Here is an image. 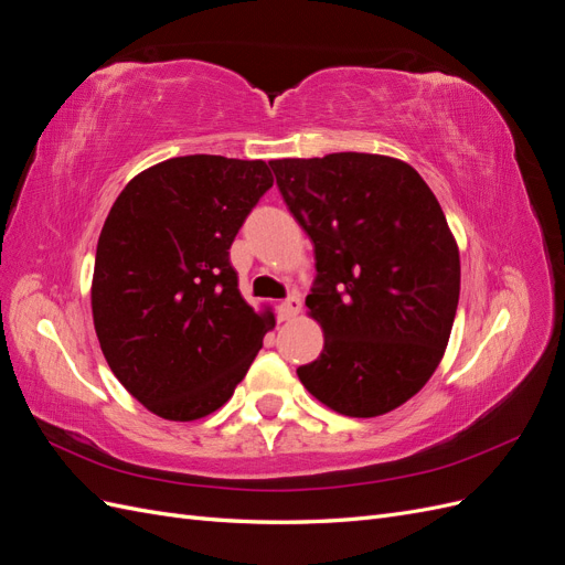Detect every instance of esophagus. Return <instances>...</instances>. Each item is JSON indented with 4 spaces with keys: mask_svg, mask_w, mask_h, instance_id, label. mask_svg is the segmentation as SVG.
<instances>
[{
    "mask_svg": "<svg viewBox=\"0 0 565 565\" xmlns=\"http://www.w3.org/2000/svg\"><path fill=\"white\" fill-rule=\"evenodd\" d=\"M301 311V299L297 295L287 297L280 306H278V318L280 320H292L297 313Z\"/></svg>",
    "mask_w": 565,
    "mask_h": 565,
    "instance_id": "esophagus-1",
    "label": "esophagus"
}]
</instances>
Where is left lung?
I'll return each instance as SVG.
<instances>
[{"label":"left lung","instance_id":"8db88e82","mask_svg":"<svg viewBox=\"0 0 565 565\" xmlns=\"http://www.w3.org/2000/svg\"><path fill=\"white\" fill-rule=\"evenodd\" d=\"M270 169L316 254L306 306L324 347L299 380L339 415L391 413L429 382L450 339L459 249L446 214L396 158L332 152Z\"/></svg>","mask_w":565,"mask_h":565}]
</instances>
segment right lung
Returning <instances> with one entry per match:
<instances>
[{"instance_id": "1", "label": "right lung", "mask_w": 565, "mask_h": 565, "mask_svg": "<svg viewBox=\"0 0 565 565\" xmlns=\"http://www.w3.org/2000/svg\"><path fill=\"white\" fill-rule=\"evenodd\" d=\"M273 185L264 160L185 156L134 177L96 247L100 351L131 396L172 422L207 417L276 324L237 289L231 245Z\"/></svg>"}]
</instances>
